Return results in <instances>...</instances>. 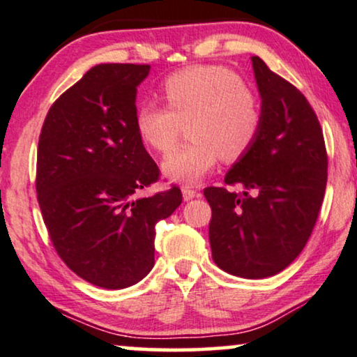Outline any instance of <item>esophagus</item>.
I'll list each match as a JSON object with an SVG mask.
<instances>
[{
	"instance_id": "1",
	"label": "esophagus",
	"mask_w": 357,
	"mask_h": 357,
	"mask_svg": "<svg viewBox=\"0 0 357 357\" xmlns=\"http://www.w3.org/2000/svg\"><path fill=\"white\" fill-rule=\"evenodd\" d=\"M182 193H183L185 202L192 200V198H195V197H200V193H198L197 190H193L192 187H182Z\"/></svg>"
}]
</instances>
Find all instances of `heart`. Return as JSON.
I'll return each instance as SVG.
<instances>
[{"label": "heart", "instance_id": "obj_1", "mask_svg": "<svg viewBox=\"0 0 357 357\" xmlns=\"http://www.w3.org/2000/svg\"><path fill=\"white\" fill-rule=\"evenodd\" d=\"M165 105L144 103L136 111V129L146 144L160 154L177 146L182 124L192 144L162 164L174 182L195 185L225 162L243 159L261 132L262 109L257 95L238 73L221 66H195L175 72L162 83Z\"/></svg>", "mask_w": 357, "mask_h": 357}]
</instances>
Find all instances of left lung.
I'll list each match as a JSON object with an SVG mask.
<instances>
[{
  "label": "left lung",
  "mask_w": 357,
  "mask_h": 357,
  "mask_svg": "<svg viewBox=\"0 0 357 357\" xmlns=\"http://www.w3.org/2000/svg\"><path fill=\"white\" fill-rule=\"evenodd\" d=\"M262 98L261 132L226 174L225 187L203 190L211 206L216 266L244 279L279 274L302 252L320 213L328 178L325 137L302 91L252 57Z\"/></svg>",
  "instance_id": "left-lung-1"
}]
</instances>
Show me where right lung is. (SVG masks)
Instances as JSON below:
<instances>
[{"instance_id":"obj_1","label":"right lung","mask_w":357,"mask_h":357,"mask_svg":"<svg viewBox=\"0 0 357 357\" xmlns=\"http://www.w3.org/2000/svg\"><path fill=\"white\" fill-rule=\"evenodd\" d=\"M151 66L100 63L50 106L37 146L36 190L59 257L96 287L126 289L154 267L155 223L182 203L159 180L136 129L137 85Z\"/></svg>"}]
</instances>
